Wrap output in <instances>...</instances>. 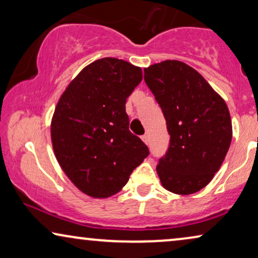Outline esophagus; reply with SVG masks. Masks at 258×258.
<instances>
[{"label": "esophagus", "instance_id": "34e87169", "mask_svg": "<svg viewBox=\"0 0 258 258\" xmlns=\"http://www.w3.org/2000/svg\"><path fill=\"white\" fill-rule=\"evenodd\" d=\"M142 141H143V142L146 143V144H149V136H148V135H143V136H142Z\"/></svg>", "mask_w": 258, "mask_h": 258}]
</instances>
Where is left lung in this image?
<instances>
[{
    "instance_id": "1",
    "label": "left lung",
    "mask_w": 258,
    "mask_h": 258,
    "mask_svg": "<svg viewBox=\"0 0 258 258\" xmlns=\"http://www.w3.org/2000/svg\"><path fill=\"white\" fill-rule=\"evenodd\" d=\"M144 81L160 104L170 142L156 167L162 185L178 195L200 191L223 163L232 139L223 98L200 73L168 59L144 69Z\"/></svg>"
}]
</instances>
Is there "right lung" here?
Listing matches in <instances>:
<instances>
[{
    "label": "right lung",
    "mask_w": 258,
    "mask_h": 258,
    "mask_svg": "<svg viewBox=\"0 0 258 258\" xmlns=\"http://www.w3.org/2000/svg\"><path fill=\"white\" fill-rule=\"evenodd\" d=\"M142 81V69L104 57L87 66L56 105L51 141L70 181L87 195L105 199L118 192L149 155L129 130L125 102Z\"/></svg>",
    "instance_id": "add662e5"
}]
</instances>
